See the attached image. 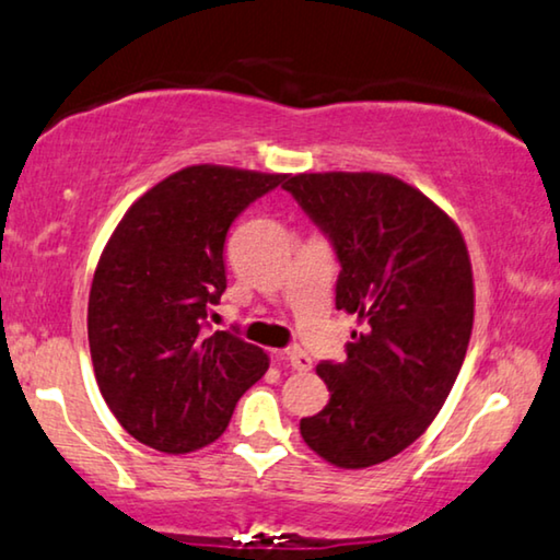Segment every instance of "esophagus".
<instances>
[{"label":"esophagus","mask_w":560,"mask_h":560,"mask_svg":"<svg viewBox=\"0 0 560 560\" xmlns=\"http://www.w3.org/2000/svg\"><path fill=\"white\" fill-rule=\"evenodd\" d=\"M285 360H288V365L292 370H310V368H313V360H310L307 352L300 346H290L285 350Z\"/></svg>","instance_id":"obj_1"}]
</instances>
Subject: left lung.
I'll return each instance as SVG.
<instances>
[{"mask_svg":"<svg viewBox=\"0 0 560 560\" xmlns=\"http://www.w3.org/2000/svg\"><path fill=\"white\" fill-rule=\"evenodd\" d=\"M282 187L340 262L335 307L365 323L346 363L317 365L330 402L300 420V435L332 466H375L423 435L466 360V243L448 214L398 177L317 172Z\"/></svg>","mask_w":560,"mask_h":560,"instance_id":"left-lung-1","label":"left lung"}]
</instances>
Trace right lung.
Returning <instances> with one entry per match:
<instances>
[{
	"label": "right lung",
	"mask_w": 560,
	"mask_h": 560,
	"mask_svg": "<svg viewBox=\"0 0 560 560\" xmlns=\"http://www.w3.org/2000/svg\"><path fill=\"white\" fill-rule=\"evenodd\" d=\"M288 175L185 167L144 192L94 270L88 335L100 393L127 433L190 453L225 433L240 395L270 365L237 330L210 332L228 288V232Z\"/></svg>",
	"instance_id": "add662e5"
}]
</instances>
